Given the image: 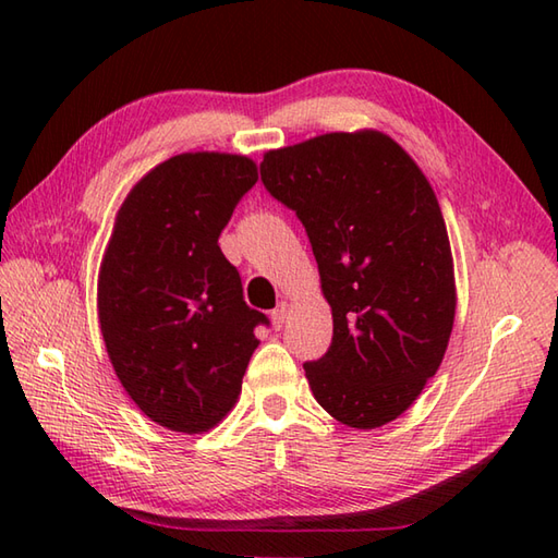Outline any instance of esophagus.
Returning a JSON list of instances; mask_svg holds the SVG:
<instances>
[{
    "label": "esophagus",
    "mask_w": 558,
    "mask_h": 558,
    "mask_svg": "<svg viewBox=\"0 0 558 558\" xmlns=\"http://www.w3.org/2000/svg\"><path fill=\"white\" fill-rule=\"evenodd\" d=\"M288 312H290V304L288 302H280L276 310L270 312V318H272V326H276L278 330L282 328V324H286V318H288Z\"/></svg>",
    "instance_id": "obj_1"
}]
</instances>
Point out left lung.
Here are the masks:
<instances>
[{"mask_svg": "<svg viewBox=\"0 0 558 558\" xmlns=\"http://www.w3.org/2000/svg\"><path fill=\"white\" fill-rule=\"evenodd\" d=\"M260 182L298 213L333 312V340L304 362L330 417L376 429L441 364L456 318L453 256L432 184L393 138L364 129L268 150Z\"/></svg>", "mask_w": 558, "mask_h": 558, "instance_id": "1", "label": "left lung"}]
</instances>
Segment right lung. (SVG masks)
<instances>
[{"instance_id":"add662e5","label":"right lung","mask_w":558,"mask_h":558,"mask_svg":"<svg viewBox=\"0 0 558 558\" xmlns=\"http://www.w3.org/2000/svg\"><path fill=\"white\" fill-rule=\"evenodd\" d=\"M258 180L254 160L182 153L153 168L117 213L98 276L114 374L138 410L201 434L232 410L266 314L246 306L218 236Z\"/></svg>"}]
</instances>
